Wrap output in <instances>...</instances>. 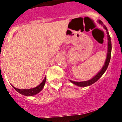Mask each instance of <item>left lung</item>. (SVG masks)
Returning a JSON list of instances; mask_svg holds the SVG:
<instances>
[{"label":"left lung","mask_w":122,"mask_h":122,"mask_svg":"<svg viewBox=\"0 0 122 122\" xmlns=\"http://www.w3.org/2000/svg\"><path fill=\"white\" fill-rule=\"evenodd\" d=\"M100 24H101L102 26H103L104 29L106 30V33H107V56H106V59L105 62H104V65L103 66L102 68L101 69V70L96 74L95 76H93L92 79H90V80L86 81H81V82H76L70 80V81L71 83L75 84L76 86H79V87H87V86H89L90 85L93 84V83L97 81L99 79L103 76V74H104V72L106 71L107 68V66L109 63L110 60H111V51H112V44H111V36H110L109 34L108 30H107V27H106L105 25L103 23V22L101 20H98L97 21Z\"/></svg>","instance_id":"1"}]
</instances>
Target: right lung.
<instances>
[{"instance_id":"right-lung-1","label":"right lung","mask_w":122,"mask_h":122,"mask_svg":"<svg viewBox=\"0 0 122 122\" xmlns=\"http://www.w3.org/2000/svg\"><path fill=\"white\" fill-rule=\"evenodd\" d=\"M46 77L45 76L44 79L43 80V81L41 82V83H40V84L38 85L37 87H34V88H32V89H17L16 87H15L14 86H13L14 89L18 92V93H19L20 94L23 95L24 96H27V97H30V96L35 95H36L37 93H38L40 92H41L42 90V89H43L44 86H45V82H46Z\"/></svg>"}]
</instances>
